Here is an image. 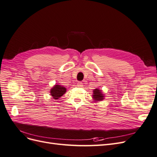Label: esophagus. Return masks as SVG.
<instances>
[{
	"label": "esophagus",
	"instance_id": "obj_1",
	"mask_svg": "<svg viewBox=\"0 0 157 157\" xmlns=\"http://www.w3.org/2000/svg\"><path fill=\"white\" fill-rule=\"evenodd\" d=\"M83 86V84H82V82H77V86H78V87H82Z\"/></svg>",
	"mask_w": 157,
	"mask_h": 157
}]
</instances>
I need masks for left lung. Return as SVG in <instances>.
<instances>
[{
  "mask_svg": "<svg viewBox=\"0 0 157 157\" xmlns=\"http://www.w3.org/2000/svg\"><path fill=\"white\" fill-rule=\"evenodd\" d=\"M92 96V98L96 101H101L104 98V96L101 92V90L99 89H94V90H93Z\"/></svg>",
  "mask_w": 157,
  "mask_h": 157,
  "instance_id": "1",
  "label": "left lung"
}]
</instances>
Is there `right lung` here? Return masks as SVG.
<instances>
[{"label": "right lung", "instance_id": "obj_1", "mask_svg": "<svg viewBox=\"0 0 157 157\" xmlns=\"http://www.w3.org/2000/svg\"><path fill=\"white\" fill-rule=\"evenodd\" d=\"M66 92V88L61 85H54L50 90V95L54 99H58Z\"/></svg>", "mask_w": 157, "mask_h": 157}]
</instances>
